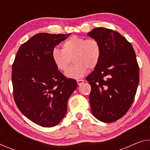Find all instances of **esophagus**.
<instances>
[{"label":"esophagus","instance_id":"esophagus-1","mask_svg":"<svg viewBox=\"0 0 150 150\" xmlns=\"http://www.w3.org/2000/svg\"><path fill=\"white\" fill-rule=\"evenodd\" d=\"M77 84H78V85H81L83 84V83L85 82V81L84 80H83V79H79V80H77Z\"/></svg>","mask_w":150,"mask_h":150}]
</instances>
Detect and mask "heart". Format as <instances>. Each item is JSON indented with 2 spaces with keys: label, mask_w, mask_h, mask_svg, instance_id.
Here are the masks:
<instances>
[{
  "label": "heart",
  "mask_w": 150,
  "mask_h": 150,
  "mask_svg": "<svg viewBox=\"0 0 150 150\" xmlns=\"http://www.w3.org/2000/svg\"><path fill=\"white\" fill-rule=\"evenodd\" d=\"M101 56L100 45L94 38L73 35L63 43L62 50L55 47L52 57L59 70L65 71L71 62L75 63L65 72L69 78L79 79L83 77L88 68L94 69L98 65Z\"/></svg>",
  "instance_id": "b5f03b06"
}]
</instances>
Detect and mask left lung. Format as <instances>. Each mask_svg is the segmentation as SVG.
<instances>
[{"mask_svg":"<svg viewBox=\"0 0 150 150\" xmlns=\"http://www.w3.org/2000/svg\"><path fill=\"white\" fill-rule=\"evenodd\" d=\"M87 35L99 42L100 59L86 79L91 87L89 101L96 118L106 123L128 112L139 83V66L132 45L118 32L96 28Z\"/></svg>","mask_w":150,"mask_h":150,"instance_id":"left-lung-1","label":"left lung"}]
</instances>
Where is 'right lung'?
Returning <instances> with one entry per match:
<instances>
[{
    "label": "right lung",
    "mask_w": 150,
    "mask_h": 150,
    "mask_svg": "<svg viewBox=\"0 0 150 150\" xmlns=\"http://www.w3.org/2000/svg\"><path fill=\"white\" fill-rule=\"evenodd\" d=\"M70 34L39 33L21 45L12 67L14 101L20 111L33 122L52 127L67 112V100L77 87L55 65L52 52Z\"/></svg>",
    "instance_id": "obj_1"
}]
</instances>
